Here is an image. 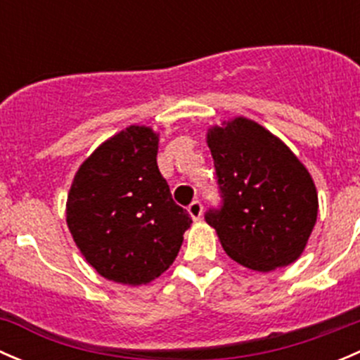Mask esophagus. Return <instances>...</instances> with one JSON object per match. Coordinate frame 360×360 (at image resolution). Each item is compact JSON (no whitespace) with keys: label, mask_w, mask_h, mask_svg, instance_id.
I'll use <instances>...</instances> for the list:
<instances>
[{"label":"esophagus","mask_w":360,"mask_h":360,"mask_svg":"<svg viewBox=\"0 0 360 360\" xmlns=\"http://www.w3.org/2000/svg\"><path fill=\"white\" fill-rule=\"evenodd\" d=\"M188 212H190V216L193 217V221H198L202 217V203L198 200L191 202L190 207H188Z\"/></svg>","instance_id":"esophagus-1"}]
</instances>
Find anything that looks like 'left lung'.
Instances as JSON below:
<instances>
[{
    "instance_id": "obj_1",
    "label": "left lung",
    "mask_w": 360,
    "mask_h": 360,
    "mask_svg": "<svg viewBox=\"0 0 360 360\" xmlns=\"http://www.w3.org/2000/svg\"><path fill=\"white\" fill-rule=\"evenodd\" d=\"M223 207L205 221L228 256L254 271H274L303 254L317 223V188L284 141L235 116L207 129Z\"/></svg>"
}]
</instances>
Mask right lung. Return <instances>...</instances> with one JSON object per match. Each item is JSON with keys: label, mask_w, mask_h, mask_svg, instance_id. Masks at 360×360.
<instances>
[{"label": "right lung", "mask_w": 360, "mask_h": 360, "mask_svg": "<svg viewBox=\"0 0 360 360\" xmlns=\"http://www.w3.org/2000/svg\"><path fill=\"white\" fill-rule=\"evenodd\" d=\"M160 136L130 125L96 148L76 170L66 223L86 263L108 281L150 284L169 270L191 217L160 174Z\"/></svg>", "instance_id": "obj_1"}]
</instances>
